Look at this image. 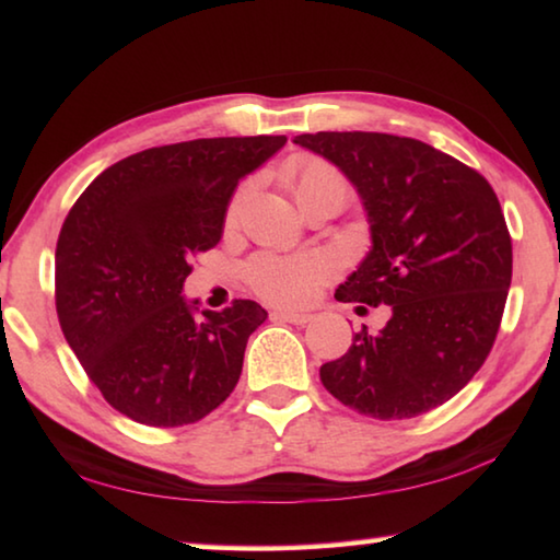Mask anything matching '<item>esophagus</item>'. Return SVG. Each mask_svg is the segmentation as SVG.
Returning <instances> with one entry per match:
<instances>
[{
  "label": "esophagus",
  "instance_id": "esophagus-1",
  "mask_svg": "<svg viewBox=\"0 0 560 560\" xmlns=\"http://www.w3.org/2000/svg\"><path fill=\"white\" fill-rule=\"evenodd\" d=\"M273 318L289 320V324H296V326H306L308 320H314L311 314H299V311H273Z\"/></svg>",
  "mask_w": 560,
  "mask_h": 560
}]
</instances>
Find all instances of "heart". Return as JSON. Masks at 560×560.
<instances>
[{
	"label": "heart",
	"mask_w": 560,
	"mask_h": 560,
	"mask_svg": "<svg viewBox=\"0 0 560 560\" xmlns=\"http://www.w3.org/2000/svg\"><path fill=\"white\" fill-rule=\"evenodd\" d=\"M283 177L291 187L296 202L303 205L314 197H336L348 200V183L338 170L318 158H293L283 170ZM236 202L232 205V214ZM336 264L328 254L311 252L296 254V257H277V254H261L249 264V283L254 291L273 303H287V306H301L311 301L324 281L334 277Z\"/></svg>",
	"instance_id": "obj_1"
}]
</instances>
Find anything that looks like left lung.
<instances>
[{
  "label": "left lung",
  "mask_w": 560,
  "mask_h": 560,
  "mask_svg": "<svg viewBox=\"0 0 560 560\" xmlns=\"http://www.w3.org/2000/svg\"><path fill=\"white\" fill-rule=\"evenodd\" d=\"M293 143L343 173L371 222V252L338 301L390 306L381 334H355L320 365L326 390L375 420L430 412L485 363L511 287V236L477 170L387 132H303Z\"/></svg>",
  "instance_id": "8db88e82"
}]
</instances>
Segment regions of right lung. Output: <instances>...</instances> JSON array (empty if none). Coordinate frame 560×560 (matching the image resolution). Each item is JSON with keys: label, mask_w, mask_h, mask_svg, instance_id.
<instances>
[{"label": "right lung", "mask_w": 560, "mask_h": 560, "mask_svg": "<svg viewBox=\"0 0 560 560\" xmlns=\"http://www.w3.org/2000/svg\"><path fill=\"white\" fill-rule=\"evenodd\" d=\"M287 136L200 138L122 158L83 189L56 244V314L110 407L148 428H183L242 375L257 301L196 316L183 296L192 254L222 240L240 179Z\"/></svg>", "instance_id": "add662e5"}]
</instances>
